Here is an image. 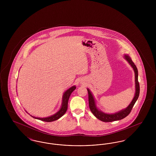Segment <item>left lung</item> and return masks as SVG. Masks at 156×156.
I'll return each mask as SVG.
<instances>
[{
	"mask_svg": "<svg viewBox=\"0 0 156 156\" xmlns=\"http://www.w3.org/2000/svg\"><path fill=\"white\" fill-rule=\"evenodd\" d=\"M124 58L128 62V63L130 65V66L133 68V69L134 72V76H135V94L132 102L125 109L120 110V111L116 112L115 113H106L101 111L98 108L97 104H96V101L94 97L93 94H92L91 91L89 90V89L87 88V90L88 92V99H89L90 110L97 119H99L100 120L104 122H111L113 121L119 120L126 118V116L130 113L134 105L136 103V101L137 100L139 96L140 86H139V83L138 82L137 68L129 55L125 54Z\"/></svg>",
	"mask_w": 156,
	"mask_h": 156,
	"instance_id": "left-lung-1",
	"label": "left lung"
}]
</instances>
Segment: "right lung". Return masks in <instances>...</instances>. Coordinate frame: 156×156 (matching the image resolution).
I'll use <instances>...</instances> for the list:
<instances>
[{
    "mask_svg": "<svg viewBox=\"0 0 156 156\" xmlns=\"http://www.w3.org/2000/svg\"><path fill=\"white\" fill-rule=\"evenodd\" d=\"M75 89H76V87L74 85V86L71 87V88H69V89H67V90L64 93L63 96L62 98L61 106L59 111L57 112V113H55V114L50 116H48V117H46V118H37V117L33 116L30 115L29 113H28L27 112H26L28 114H29L31 117H33L34 119L40 120L44 121V122H53V121L57 120V119H59L61 117H62L66 113V112L67 111V108H68V102L69 98V97H70L71 93Z\"/></svg>",
    "mask_w": 156,
    "mask_h": 156,
    "instance_id": "right-lung-1",
    "label": "right lung"
}]
</instances>
